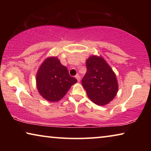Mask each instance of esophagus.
<instances>
[{
    "label": "esophagus",
    "mask_w": 151,
    "mask_h": 151,
    "mask_svg": "<svg viewBox=\"0 0 151 151\" xmlns=\"http://www.w3.org/2000/svg\"><path fill=\"white\" fill-rule=\"evenodd\" d=\"M75 78L77 79V81H78V82H80V81H81V77H80V76H79L78 75H76V76H75Z\"/></svg>",
    "instance_id": "esophagus-1"
}]
</instances>
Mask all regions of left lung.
<instances>
[{
  "label": "left lung",
  "mask_w": 151,
  "mask_h": 151,
  "mask_svg": "<svg viewBox=\"0 0 151 151\" xmlns=\"http://www.w3.org/2000/svg\"><path fill=\"white\" fill-rule=\"evenodd\" d=\"M87 70L82 85L94 104L104 106L112 101L118 92L115 73L101 56L92 55L86 60Z\"/></svg>",
  "instance_id": "8db88e82"
}]
</instances>
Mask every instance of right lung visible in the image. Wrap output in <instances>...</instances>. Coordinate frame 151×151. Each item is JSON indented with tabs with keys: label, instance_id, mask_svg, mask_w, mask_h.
I'll return each mask as SVG.
<instances>
[{
	"label": "right lung",
	"instance_id": "right-lung-1",
	"mask_svg": "<svg viewBox=\"0 0 151 151\" xmlns=\"http://www.w3.org/2000/svg\"><path fill=\"white\" fill-rule=\"evenodd\" d=\"M76 82L57 57L46 58L36 76L38 91L43 99L50 102L59 101Z\"/></svg>",
	"mask_w": 151,
	"mask_h": 151
}]
</instances>
